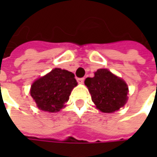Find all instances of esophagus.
I'll use <instances>...</instances> for the list:
<instances>
[{
    "label": "esophagus",
    "instance_id": "34e87169",
    "mask_svg": "<svg viewBox=\"0 0 157 157\" xmlns=\"http://www.w3.org/2000/svg\"><path fill=\"white\" fill-rule=\"evenodd\" d=\"M84 80H85L84 78H78V82L79 84H83V83H84Z\"/></svg>",
    "mask_w": 157,
    "mask_h": 157
}]
</instances>
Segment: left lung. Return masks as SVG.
Segmentation results:
<instances>
[{"label":"left lung","mask_w":157,"mask_h":157,"mask_svg":"<svg viewBox=\"0 0 157 157\" xmlns=\"http://www.w3.org/2000/svg\"><path fill=\"white\" fill-rule=\"evenodd\" d=\"M92 100L103 113H113L122 107L128 100V87L122 78L107 69H99L94 78L85 80Z\"/></svg>","instance_id":"obj_1"}]
</instances>
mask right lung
<instances>
[{
	"mask_svg": "<svg viewBox=\"0 0 157 157\" xmlns=\"http://www.w3.org/2000/svg\"><path fill=\"white\" fill-rule=\"evenodd\" d=\"M77 85L72 72L55 68L34 82L30 88V95L40 110L55 113L64 106Z\"/></svg>",
	"mask_w": 157,
	"mask_h": 157,
	"instance_id": "right-lung-1",
	"label": "right lung"
}]
</instances>
